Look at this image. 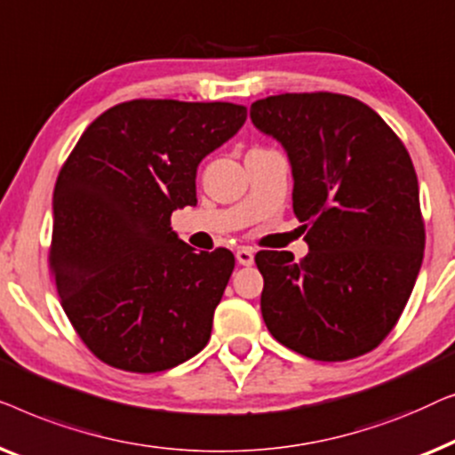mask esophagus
I'll return each mask as SVG.
<instances>
[{"mask_svg": "<svg viewBox=\"0 0 455 455\" xmlns=\"http://www.w3.org/2000/svg\"><path fill=\"white\" fill-rule=\"evenodd\" d=\"M236 261H239L241 266H251L253 264V249H249V247L236 249Z\"/></svg>", "mask_w": 455, "mask_h": 455, "instance_id": "34e87169", "label": "esophagus"}]
</instances>
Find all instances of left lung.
Returning <instances> with one entry per match:
<instances>
[{"label":"left lung","instance_id":"8db88e82","mask_svg":"<svg viewBox=\"0 0 455 455\" xmlns=\"http://www.w3.org/2000/svg\"><path fill=\"white\" fill-rule=\"evenodd\" d=\"M249 117L292 169V210L309 253L259 251L270 334L315 361L373 350L417 283L425 225L419 181L400 138L373 108L331 92L255 100Z\"/></svg>","mask_w":455,"mask_h":455}]
</instances>
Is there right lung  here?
I'll use <instances>...</instances> for the list:
<instances>
[{
  "label": "right lung",
  "instance_id": "obj_1",
  "mask_svg": "<svg viewBox=\"0 0 455 455\" xmlns=\"http://www.w3.org/2000/svg\"><path fill=\"white\" fill-rule=\"evenodd\" d=\"M245 119L233 102H121L61 166L51 270L63 311L102 363L156 373L208 344L235 258L196 253L171 214L196 206L197 164Z\"/></svg>",
  "mask_w": 455,
  "mask_h": 455
}]
</instances>
